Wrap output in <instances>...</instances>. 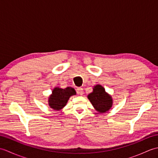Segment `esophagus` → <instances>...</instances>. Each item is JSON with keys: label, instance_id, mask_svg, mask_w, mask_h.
Segmentation results:
<instances>
[{"label": "esophagus", "instance_id": "34e87169", "mask_svg": "<svg viewBox=\"0 0 158 158\" xmlns=\"http://www.w3.org/2000/svg\"><path fill=\"white\" fill-rule=\"evenodd\" d=\"M77 93L79 95H83V89L81 88H79L77 89Z\"/></svg>", "mask_w": 158, "mask_h": 158}]
</instances>
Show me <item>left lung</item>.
<instances>
[{"mask_svg":"<svg viewBox=\"0 0 158 158\" xmlns=\"http://www.w3.org/2000/svg\"><path fill=\"white\" fill-rule=\"evenodd\" d=\"M88 98L94 108L100 113L109 111L113 106L112 96L105 91L103 86L100 84L93 87V91L88 95Z\"/></svg>","mask_w":158,"mask_h":158,"instance_id":"left-lung-1","label":"left lung"}]
</instances>
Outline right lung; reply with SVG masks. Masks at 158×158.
<instances>
[{"mask_svg":"<svg viewBox=\"0 0 158 158\" xmlns=\"http://www.w3.org/2000/svg\"><path fill=\"white\" fill-rule=\"evenodd\" d=\"M74 95H76V91L71 87H67L64 89L56 87L49 96L48 105L53 110H60L66 105L70 97Z\"/></svg>","mask_w":158,"mask_h":158,"instance_id":"right-lung-1","label":"right lung"}]
</instances>
